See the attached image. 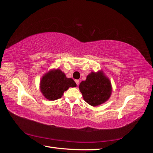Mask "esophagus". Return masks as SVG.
<instances>
[{"mask_svg": "<svg viewBox=\"0 0 153 153\" xmlns=\"http://www.w3.org/2000/svg\"><path fill=\"white\" fill-rule=\"evenodd\" d=\"M75 82H76L77 85H79V79H76V80H75Z\"/></svg>", "mask_w": 153, "mask_h": 153, "instance_id": "34e87169", "label": "esophagus"}]
</instances>
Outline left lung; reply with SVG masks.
I'll return each instance as SVG.
<instances>
[{
  "label": "left lung",
  "mask_w": 153,
  "mask_h": 153,
  "mask_svg": "<svg viewBox=\"0 0 153 153\" xmlns=\"http://www.w3.org/2000/svg\"><path fill=\"white\" fill-rule=\"evenodd\" d=\"M79 88L84 100L93 106L105 102L112 93L111 83L102 71L90 73L86 80L80 83Z\"/></svg>",
  "instance_id": "obj_1"
}]
</instances>
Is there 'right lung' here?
Here are the masks:
<instances>
[{
  "mask_svg": "<svg viewBox=\"0 0 153 153\" xmlns=\"http://www.w3.org/2000/svg\"><path fill=\"white\" fill-rule=\"evenodd\" d=\"M71 87H76V83L73 79L67 78L60 69L51 70L42 77L40 82L41 92L50 100L61 98L64 92Z\"/></svg>",
  "mask_w": 153,
  "mask_h": 153,
  "instance_id": "obj_1",
  "label": "right lung"
}]
</instances>
